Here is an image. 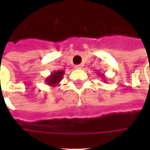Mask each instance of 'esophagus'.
I'll return each mask as SVG.
<instances>
[{"label": "esophagus", "mask_w": 150, "mask_h": 150, "mask_svg": "<svg viewBox=\"0 0 150 150\" xmlns=\"http://www.w3.org/2000/svg\"><path fill=\"white\" fill-rule=\"evenodd\" d=\"M75 68H76V69H82V68H83V66H82V65H76V66H75Z\"/></svg>", "instance_id": "obj_1"}]
</instances>
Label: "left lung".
Returning <instances> with one entry per match:
<instances>
[{
    "label": "left lung",
    "mask_w": 150,
    "mask_h": 150,
    "mask_svg": "<svg viewBox=\"0 0 150 150\" xmlns=\"http://www.w3.org/2000/svg\"><path fill=\"white\" fill-rule=\"evenodd\" d=\"M100 76H102V77H104V75H100Z\"/></svg>",
    "instance_id": "8db88e82"
}]
</instances>
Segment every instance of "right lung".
I'll use <instances>...</instances> for the list:
<instances>
[{"instance_id":"add662e5","label":"right lung","mask_w":150,"mask_h":150,"mask_svg":"<svg viewBox=\"0 0 150 150\" xmlns=\"http://www.w3.org/2000/svg\"><path fill=\"white\" fill-rule=\"evenodd\" d=\"M63 75H64V71H62V70L54 71L51 73V75H49L45 79V82H46V83L51 87H57V86H58L61 80L63 78Z\"/></svg>"}]
</instances>
